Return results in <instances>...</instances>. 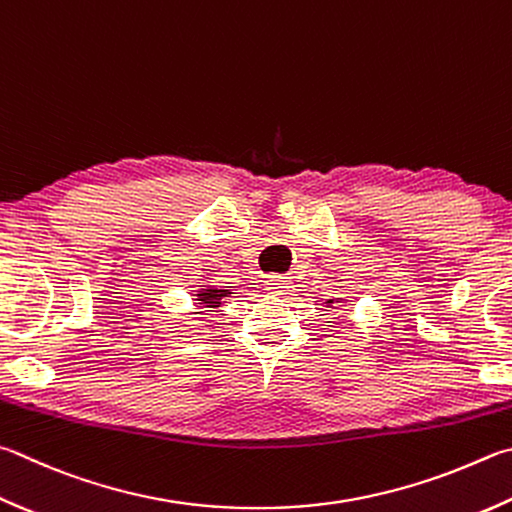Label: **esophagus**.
<instances>
[{
	"label": "esophagus",
	"instance_id": "1",
	"mask_svg": "<svg viewBox=\"0 0 512 512\" xmlns=\"http://www.w3.org/2000/svg\"><path fill=\"white\" fill-rule=\"evenodd\" d=\"M288 288H291V280H288V277L273 275L266 280V291H271L273 295H284Z\"/></svg>",
	"mask_w": 512,
	"mask_h": 512
}]
</instances>
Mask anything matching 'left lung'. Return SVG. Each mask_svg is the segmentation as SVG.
<instances>
[{"label":"left lung","instance_id":"left-lung-1","mask_svg":"<svg viewBox=\"0 0 512 512\" xmlns=\"http://www.w3.org/2000/svg\"><path fill=\"white\" fill-rule=\"evenodd\" d=\"M333 302H342V297H336V300H327V302H324V304H329V306H331Z\"/></svg>","mask_w":512,"mask_h":512}]
</instances>
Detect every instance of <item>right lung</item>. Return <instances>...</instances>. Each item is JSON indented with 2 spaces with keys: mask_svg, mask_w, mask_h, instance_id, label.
Here are the masks:
<instances>
[{
  "mask_svg": "<svg viewBox=\"0 0 512 512\" xmlns=\"http://www.w3.org/2000/svg\"><path fill=\"white\" fill-rule=\"evenodd\" d=\"M197 304L201 309H217V306L226 304V297H230V288H217V286H203L197 293Z\"/></svg>",
  "mask_w": 512,
  "mask_h": 512,
  "instance_id": "1",
  "label": "right lung"
}]
</instances>
